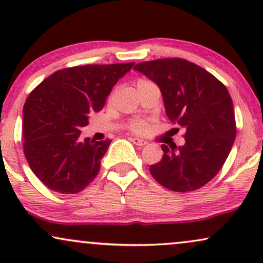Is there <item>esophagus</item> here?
<instances>
[{"instance_id":"1","label":"esophagus","mask_w":263,"mask_h":263,"mask_svg":"<svg viewBox=\"0 0 263 263\" xmlns=\"http://www.w3.org/2000/svg\"><path fill=\"white\" fill-rule=\"evenodd\" d=\"M129 141H131L134 144H136V146H140V147H143L147 144L146 141L141 140V138H137V137H131L129 138Z\"/></svg>"}]
</instances>
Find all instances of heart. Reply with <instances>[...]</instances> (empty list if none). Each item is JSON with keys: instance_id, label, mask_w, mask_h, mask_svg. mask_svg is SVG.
<instances>
[{"instance_id": "1", "label": "heart", "mask_w": 263, "mask_h": 263, "mask_svg": "<svg viewBox=\"0 0 263 263\" xmlns=\"http://www.w3.org/2000/svg\"><path fill=\"white\" fill-rule=\"evenodd\" d=\"M149 84H153V83L147 79L137 80V89H140V87L144 85H149ZM129 128H131L132 131L137 132V134H142V132H144L147 129V125L143 121H132L129 123Z\"/></svg>"}]
</instances>
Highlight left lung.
Returning a JSON list of instances; mask_svg holds the SVG:
<instances>
[{"mask_svg": "<svg viewBox=\"0 0 263 263\" xmlns=\"http://www.w3.org/2000/svg\"><path fill=\"white\" fill-rule=\"evenodd\" d=\"M134 69L158 85L168 119L185 128L183 146L162 144L163 158L151 165V174L173 192L201 188L221 170L236 137L228 89L209 71L185 59L151 60Z\"/></svg>", "mask_w": 263, "mask_h": 263, "instance_id": "1", "label": "left lung"}]
</instances>
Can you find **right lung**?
I'll return each mask as SVG.
<instances>
[{"instance_id":"add662e5","label":"right lung","mask_w":263,"mask_h":263,"mask_svg":"<svg viewBox=\"0 0 263 263\" xmlns=\"http://www.w3.org/2000/svg\"><path fill=\"white\" fill-rule=\"evenodd\" d=\"M135 63L87 64L48 77L29 93L23 107V151L47 188L75 194L100 171L111 140H80L89 115L104 107L108 93Z\"/></svg>"}]
</instances>
